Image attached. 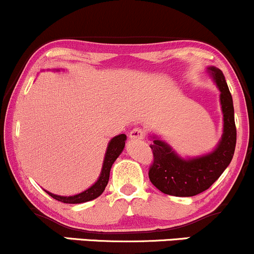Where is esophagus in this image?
<instances>
[{"label": "esophagus", "mask_w": 254, "mask_h": 254, "mask_svg": "<svg viewBox=\"0 0 254 254\" xmlns=\"http://www.w3.org/2000/svg\"><path fill=\"white\" fill-rule=\"evenodd\" d=\"M129 138L135 139V140H140V139L145 138V130L140 127H134L129 132Z\"/></svg>", "instance_id": "34e87169"}]
</instances>
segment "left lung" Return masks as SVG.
Segmentation results:
<instances>
[{"instance_id": "obj_1", "label": "left lung", "mask_w": 254, "mask_h": 254, "mask_svg": "<svg viewBox=\"0 0 254 254\" xmlns=\"http://www.w3.org/2000/svg\"><path fill=\"white\" fill-rule=\"evenodd\" d=\"M209 71L220 91V104L224 116L222 140L211 154L191 160H183L167 143L155 139L150 145L154 160L149 168V178L160 191L167 195L188 197L204 191L222 176L234 156L236 126L233 97L223 72L217 67H209Z\"/></svg>"}]
</instances>
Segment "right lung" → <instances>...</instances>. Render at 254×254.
Returning <instances> with one entry per match:
<instances>
[{
  "label": "right lung",
  "mask_w": 254,
  "mask_h": 254,
  "mask_svg": "<svg viewBox=\"0 0 254 254\" xmlns=\"http://www.w3.org/2000/svg\"><path fill=\"white\" fill-rule=\"evenodd\" d=\"M125 140H126V134H120L117 137H114L109 143L108 149H106L104 163H103V170L100 173L99 179L92 185L89 189H87L86 191L77 193V195L73 196H58L54 195V193L48 192L50 196H52L56 200L61 201L64 203H82L87 202V201H91L97 198L98 196H100L103 191L105 190V187L108 185L109 177H110V170L113 163L115 162V160L119 157V155L121 154L122 150L125 148Z\"/></svg>",
  "instance_id": "right-lung-1"
}]
</instances>
